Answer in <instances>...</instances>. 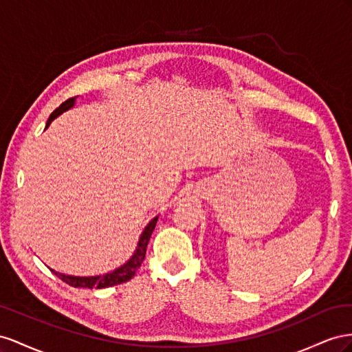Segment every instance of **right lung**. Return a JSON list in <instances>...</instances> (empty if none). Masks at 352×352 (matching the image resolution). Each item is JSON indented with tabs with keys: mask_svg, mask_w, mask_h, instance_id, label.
I'll return each mask as SVG.
<instances>
[{
	"mask_svg": "<svg viewBox=\"0 0 352 352\" xmlns=\"http://www.w3.org/2000/svg\"><path fill=\"white\" fill-rule=\"evenodd\" d=\"M75 102H76V97H72V98L66 100L65 103L60 104L54 110V112L50 115L47 124H45V129L50 126V124H52L57 116H60L63 112H66V110L72 109ZM157 218L159 217H155L146 226V228L143 230L142 236H140V239H138V243H137V248L134 250L133 256L129 258L125 264L115 268L113 271H109V273L100 274V276H88V277L85 276V277H81V276H67V274H63V273H58V271H54L53 268H50V270H52L58 278H62L65 283L74 286V287H88V289L97 287V289H103V287L116 286V285H120V283H125V282H128V280H131L134 277V274H135V271L140 267H142V263H143V259L146 256L147 243H148L150 236H152L153 230L156 227Z\"/></svg>",
	"mask_w": 352,
	"mask_h": 352,
	"instance_id": "1",
	"label": "right lung"
}]
</instances>
